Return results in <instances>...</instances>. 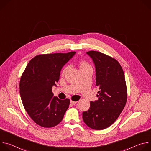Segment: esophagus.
Wrapping results in <instances>:
<instances>
[{"label": "esophagus", "instance_id": "obj_1", "mask_svg": "<svg viewBox=\"0 0 151 151\" xmlns=\"http://www.w3.org/2000/svg\"><path fill=\"white\" fill-rule=\"evenodd\" d=\"M76 103H77V101H73V100H71V101H70V103H71L72 104H73V105L75 104Z\"/></svg>", "mask_w": 151, "mask_h": 151}]
</instances>
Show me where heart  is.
<instances>
[{"label": "heart", "instance_id": "heart-1", "mask_svg": "<svg viewBox=\"0 0 151 151\" xmlns=\"http://www.w3.org/2000/svg\"><path fill=\"white\" fill-rule=\"evenodd\" d=\"M78 66L79 67L80 71L82 70L85 69L91 68L90 63L87 61L83 60H79L78 61ZM68 66H64L62 70H61V75H65L67 71H68Z\"/></svg>", "mask_w": 151, "mask_h": 151}]
</instances>
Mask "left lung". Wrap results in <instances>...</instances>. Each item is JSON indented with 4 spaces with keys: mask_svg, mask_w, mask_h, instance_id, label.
<instances>
[{
    "mask_svg": "<svg viewBox=\"0 0 151 151\" xmlns=\"http://www.w3.org/2000/svg\"><path fill=\"white\" fill-rule=\"evenodd\" d=\"M93 59L96 72L98 100L90 102L88 111L82 113L84 122L96 130L111 126L124 109L127 99L124 73L119 62L100 52H87Z\"/></svg>",
    "mask_w": 151,
    "mask_h": 151,
    "instance_id": "left-lung-1",
    "label": "left lung"
}]
</instances>
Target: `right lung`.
<instances>
[{"label":"right lung","mask_w":151,"mask_h":151,"mask_svg":"<svg viewBox=\"0 0 151 151\" xmlns=\"http://www.w3.org/2000/svg\"><path fill=\"white\" fill-rule=\"evenodd\" d=\"M76 53L40 54L28 63L21 76L19 93L25 110L37 125L51 128L58 124L69 106L70 100H60L52 92L62 67Z\"/></svg>","instance_id":"add662e5"}]
</instances>
